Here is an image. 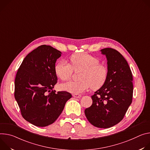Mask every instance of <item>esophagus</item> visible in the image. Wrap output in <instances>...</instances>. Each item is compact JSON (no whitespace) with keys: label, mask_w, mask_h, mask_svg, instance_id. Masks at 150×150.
<instances>
[{"label":"esophagus","mask_w":150,"mask_h":150,"mask_svg":"<svg viewBox=\"0 0 150 150\" xmlns=\"http://www.w3.org/2000/svg\"><path fill=\"white\" fill-rule=\"evenodd\" d=\"M73 96L74 98H80V97H81V95H80V94H76V93H74V94L73 95Z\"/></svg>","instance_id":"obj_1"}]
</instances>
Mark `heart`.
<instances>
[{
    "instance_id": "obj_1",
    "label": "heart",
    "mask_w": 150,
    "mask_h": 150,
    "mask_svg": "<svg viewBox=\"0 0 150 150\" xmlns=\"http://www.w3.org/2000/svg\"><path fill=\"white\" fill-rule=\"evenodd\" d=\"M71 65L65 61H59L55 67L57 76L63 81L69 80L74 71H81L78 81H70L61 85V88L73 93L79 94L88 89L102 87L105 83L108 70L106 65L99 62L95 57L85 53H79L71 56Z\"/></svg>"
}]
</instances>
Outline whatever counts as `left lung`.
I'll use <instances>...</instances> for the list:
<instances>
[{"label": "left lung", "instance_id": "left-lung-1", "mask_svg": "<svg viewBox=\"0 0 150 150\" xmlns=\"http://www.w3.org/2000/svg\"><path fill=\"white\" fill-rule=\"evenodd\" d=\"M106 55L108 75L104 85L91 97L92 105L85 109L88 121L94 126L108 128L119 123L132 102L133 76L122 55L112 48L101 50Z\"/></svg>", "mask_w": 150, "mask_h": 150}]
</instances>
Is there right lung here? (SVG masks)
<instances>
[{"mask_svg": "<svg viewBox=\"0 0 150 150\" xmlns=\"http://www.w3.org/2000/svg\"><path fill=\"white\" fill-rule=\"evenodd\" d=\"M61 52L49 45H41L24 59L15 79L14 96L23 117L39 127L52 124L72 96L67 91L53 90L57 83L55 72Z\"/></svg>", "mask_w": 150, "mask_h": 150, "instance_id": "right-lung-1", "label": "right lung"}]
</instances>
